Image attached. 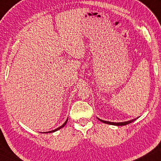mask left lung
<instances>
[{
  "mask_svg": "<svg viewBox=\"0 0 161 161\" xmlns=\"http://www.w3.org/2000/svg\"><path fill=\"white\" fill-rule=\"evenodd\" d=\"M98 119L100 120V122H103V123H105V124L112 125H116V126H123V125H128V124H130V123L134 122V121H135V120L136 119H134L127 121V122H108V121H104V120L100 119Z\"/></svg>",
  "mask_w": 161,
  "mask_h": 161,
  "instance_id": "8db88e82",
  "label": "left lung"
}]
</instances>
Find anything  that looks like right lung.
<instances>
[{
  "label": "right lung",
  "mask_w": 161,
  "mask_h": 161,
  "mask_svg": "<svg viewBox=\"0 0 161 161\" xmlns=\"http://www.w3.org/2000/svg\"><path fill=\"white\" fill-rule=\"evenodd\" d=\"M67 120H68V119H67V121H66V122L64 123L63 124V125H61V127H58V128H56V129H55V130H51V131H49V132H45V133H53V132H55V131H57V130H58L59 129H61V128H62V127L64 126V125L67 124Z\"/></svg>",
  "instance_id": "obj_1"
}]
</instances>
